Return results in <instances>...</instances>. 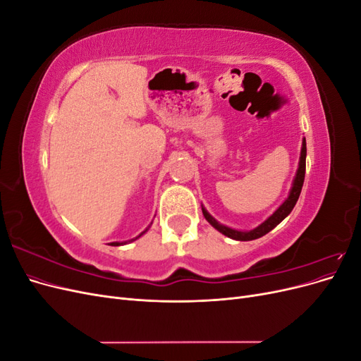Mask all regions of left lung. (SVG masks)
<instances>
[{
	"label": "left lung",
	"mask_w": 361,
	"mask_h": 361,
	"mask_svg": "<svg viewBox=\"0 0 361 361\" xmlns=\"http://www.w3.org/2000/svg\"><path fill=\"white\" fill-rule=\"evenodd\" d=\"M305 155H307V147H305V138H302V147H301V155H300V162H298V170H297V174H295V179H293V183H292V188H290L288 199L283 202V204H280V207L274 214H272L269 218H267V220L262 223L260 226L253 228V231L241 232V231H235V228H231L227 226H223V224L218 223L215 218L202 206L204 218L216 228L218 232H221L223 235L232 238V239H236V241H251V239H257L260 236L267 235L277 224H280L283 220H285V218L292 212L293 206L297 204V202H298L300 192H301L302 183H304V176H305Z\"/></svg>",
	"instance_id": "8db88e82"
}]
</instances>
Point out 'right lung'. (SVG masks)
Instances as JSON below:
<instances>
[{
  "label": "right lung",
  "instance_id": "1",
  "mask_svg": "<svg viewBox=\"0 0 361 361\" xmlns=\"http://www.w3.org/2000/svg\"><path fill=\"white\" fill-rule=\"evenodd\" d=\"M146 231H147V228H146ZM146 231H145V232H146ZM145 232H143V233H145ZM143 233H140L137 238H140ZM137 238H135V239H137ZM135 239H130V241H135ZM128 243H129V241H125V243H111L110 245H114V247H116V245H123V244H128Z\"/></svg>",
  "mask_w": 361,
  "mask_h": 361
}]
</instances>
